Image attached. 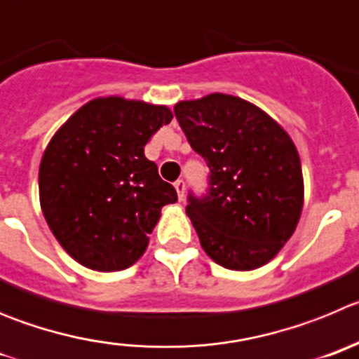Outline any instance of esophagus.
Listing matches in <instances>:
<instances>
[{"mask_svg":"<svg viewBox=\"0 0 359 359\" xmlns=\"http://www.w3.org/2000/svg\"><path fill=\"white\" fill-rule=\"evenodd\" d=\"M175 189H177V195H179V200H184V193H186V182H184L182 179L177 180Z\"/></svg>","mask_w":359,"mask_h":359,"instance_id":"esophagus-1","label":"esophagus"}]
</instances>
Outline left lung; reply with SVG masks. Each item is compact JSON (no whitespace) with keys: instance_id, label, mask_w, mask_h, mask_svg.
I'll return each instance as SVG.
<instances>
[{"instance_id":"8db88e82","label":"left lung","mask_w":359,"mask_h":359,"mask_svg":"<svg viewBox=\"0 0 359 359\" xmlns=\"http://www.w3.org/2000/svg\"><path fill=\"white\" fill-rule=\"evenodd\" d=\"M187 143L209 168L208 189L186 212L208 256L254 270L277 256L299 224L304 184L299 151L277 121L238 96L177 103Z\"/></svg>"}]
</instances>
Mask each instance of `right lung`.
<instances>
[{"label":"right lung","instance_id":"right-lung-1","mask_svg":"<svg viewBox=\"0 0 359 359\" xmlns=\"http://www.w3.org/2000/svg\"><path fill=\"white\" fill-rule=\"evenodd\" d=\"M172 118L164 105L109 96L86 103L53 135L39 168L41 208L80 264L116 272L143 256L163 205L177 202L175 187L144 157Z\"/></svg>","mask_w":359,"mask_h":359}]
</instances>
